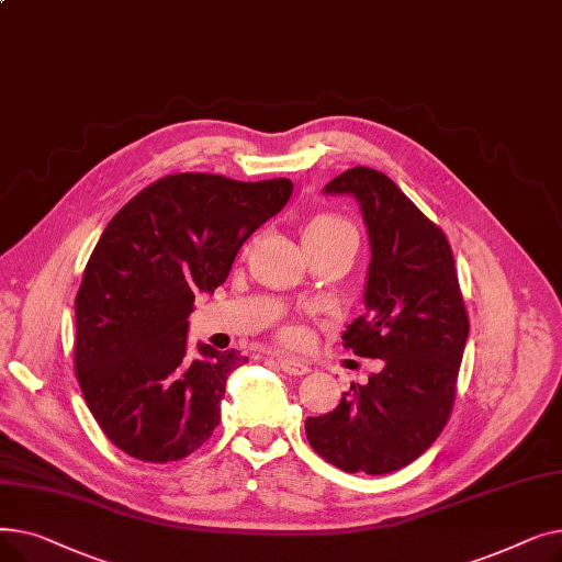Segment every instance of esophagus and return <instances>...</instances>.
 Here are the masks:
<instances>
[{
  "mask_svg": "<svg viewBox=\"0 0 562 562\" xmlns=\"http://www.w3.org/2000/svg\"><path fill=\"white\" fill-rule=\"evenodd\" d=\"M278 364L289 375H305V373H310V364H305V362H301L296 358H278Z\"/></svg>",
  "mask_w": 562,
  "mask_h": 562,
  "instance_id": "34e87169",
  "label": "esophagus"
}]
</instances>
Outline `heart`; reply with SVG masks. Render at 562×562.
Returning <instances> with one entry per match:
<instances>
[{
    "label": "heart",
    "instance_id": "1",
    "mask_svg": "<svg viewBox=\"0 0 562 562\" xmlns=\"http://www.w3.org/2000/svg\"><path fill=\"white\" fill-rule=\"evenodd\" d=\"M346 232L356 234V227H352L346 218L335 216V214H321L314 221H310V225L305 229V241L307 244L310 241H326V239H333V236H339ZM284 339L291 344H299L303 337L299 330H286Z\"/></svg>",
    "mask_w": 562,
    "mask_h": 562
}]
</instances>
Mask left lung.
<instances>
[{"mask_svg": "<svg viewBox=\"0 0 562 562\" xmlns=\"http://www.w3.org/2000/svg\"><path fill=\"white\" fill-rule=\"evenodd\" d=\"M326 193L360 202L371 261L364 305L344 348L382 360L367 385H350L328 415L310 417L312 449L348 474H390L417 460L445 430L469 335L447 234L387 175L356 166Z\"/></svg>", "mask_w": 562, "mask_h": 562, "instance_id": "left-lung-1", "label": "left lung"}]
</instances>
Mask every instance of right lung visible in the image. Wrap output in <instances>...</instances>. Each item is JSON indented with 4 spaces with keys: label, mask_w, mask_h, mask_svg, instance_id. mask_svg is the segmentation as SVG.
Returning a JSON list of instances; mask_svg holds the SVG:
<instances>
[{
    "label": "right lung",
    "mask_w": 562,
    "mask_h": 562,
    "mask_svg": "<svg viewBox=\"0 0 562 562\" xmlns=\"http://www.w3.org/2000/svg\"><path fill=\"white\" fill-rule=\"evenodd\" d=\"M286 177L177 172L104 227L75 299V371L102 432L143 462L182 460L221 422L236 350L189 346L195 293H214L248 236L291 198Z\"/></svg>",
    "instance_id": "right-lung-1"
}]
</instances>
